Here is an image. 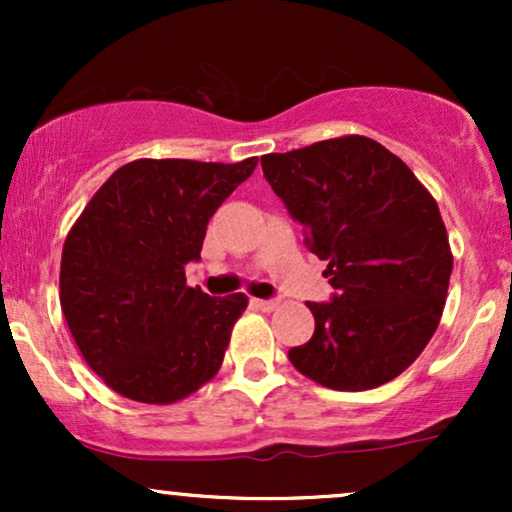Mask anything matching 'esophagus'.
Masks as SVG:
<instances>
[{
  "instance_id": "esophagus-1",
  "label": "esophagus",
  "mask_w": 512,
  "mask_h": 512,
  "mask_svg": "<svg viewBox=\"0 0 512 512\" xmlns=\"http://www.w3.org/2000/svg\"><path fill=\"white\" fill-rule=\"evenodd\" d=\"M252 303H255L260 310H264V313H272V310L279 308V301H274V298H269V301H264V298H255Z\"/></svg>"
}]
</instances>
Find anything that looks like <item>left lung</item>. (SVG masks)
Returning <instances> with one entry per match:
<instances>
[{
	"label": "left lung",
	"instance_id": "left-lung-1",
	"mask_svg": "<svg viewBox=\"0 0 512 512\" xmlns=\"http://www.w3.org/2000/svg\"><path fill=\"white\" fill-rule=\"evenodd\" d=\"M262 170L337 291L308 303L315 332L289 351L293 368L342 392L395 380L431 342L448 296L452 252L436 199L361 134L267 154Z\"/></svg>",
	"mask_w": 512,
	"mask_h": 512
}]
</instances>
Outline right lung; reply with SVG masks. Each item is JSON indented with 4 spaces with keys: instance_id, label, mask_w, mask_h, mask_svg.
<instances>
[{
    "instance_id": "1",
    "label": "right lung",
    "mask_w": 512,
    "mask_h": 512,
    "mask_svg": "<svg viewBox=\"0 0 512 512\" xmlns=\"http://www.w3.org/2000/svg\"><path fill=\"white\" fill-rule=\"evenodd\" d=\"M257 166L139 158L117 168L69 228L60 264L64 320L93 373L144 404L190 397L219 373L245 293L192 289L214 211Z\"/></svg>"
}]
</instances>
